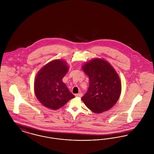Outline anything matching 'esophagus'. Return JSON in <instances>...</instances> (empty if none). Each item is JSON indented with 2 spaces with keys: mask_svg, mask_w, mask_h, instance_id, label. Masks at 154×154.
Wrapping results in <instances>:
<instances>
[{
  "mask_svg": "<svg viewBox=\"0 0 154 154\" xmlns=\"http://www.w3.org/2000/svg\"><path fill=\"white\" fill-rule=\"evenodd\" d=\"M75 96L76 97H81L82 96V93H79V94H75Z\"/></svg>",
  "mask_w": 154,
  "mask_h": 154,
  "instance_id": "1",
  "label": "esophagus"
}]
</instances>
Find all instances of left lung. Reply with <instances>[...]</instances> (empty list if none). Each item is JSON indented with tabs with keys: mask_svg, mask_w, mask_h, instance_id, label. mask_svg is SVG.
Wrapping results in <instances>:
<instances>
[{
	"mask_svg": "<svg viewBox=\"0 0 154 154\" xmlns=\"http://www.w3.org/2000/svg\"><path fill=\"white\" fill-rule=\"evenodd\" d=\"M89 79L88 91L81 100L92 112L110 110L121 93V81L115 69L106 60L94 58L81 66Z\"/></svg>",
	"mask_w": 154,
	"mask_h": 154,
	"instance_id": "8db88e82",
	"label": "left lung"
}]
</instances>
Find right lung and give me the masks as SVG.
<instances>
[{
  "label": "right lung",
  "instance_id": "add662e5",
  "mask_svg": "<svg viewBox=\"0 0 154 154\" xmlns=\"http://www.w3.org/2000/svg\"><path fill=\"white\" fill-rule=\"evenodd\" d=\"M68 70L66 61L55 59L45 65L37 73L34 82L35 94L45 107L58 110L75 97L62 81Z\"/></svg>",
  "mask_w": 154,
  "mask_h": 154
}]
</instances>
